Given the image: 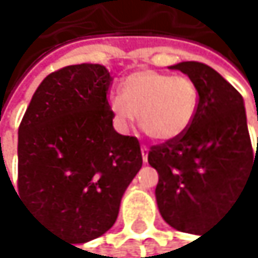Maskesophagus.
<instances>
[{
	"label": "esophagus",
	"instance_id": "obj_1",
	"mask_svg": "<svg viewBox=\"0 0 258 258\" xmlns=\"http://www.w3.org/2000/svg\"><path fill=\"white\" fill-rule=\"evenodd\" d=\"M142 159H144V162H147L148 160V148L145 147V145H142Z\"/></svg>",
	"mask_w": 258,
	"mask_h": 258
}]
</instances>
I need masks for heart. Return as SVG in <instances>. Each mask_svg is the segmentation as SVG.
I'll list each match as a JSON object with an SVG mask.
<instances>
[{"mask_svg": "<svg viewBox=\"0 0 258 258\" xmlns=\"http://www.w3.org/2000/svg\"><path fill=\"white\" fill-rule=\"evenodd\" d=\"M199 104L196 84L185 76L154 70L130 75L122 93L110 96V108L117 125L130 128L139 117L142 130L156 141H173L194 120Z\"/></svg>", "mask_w": 258, "mask_h": 258, "instance_id": "heart-1", "label": "heart"}]
</instances>
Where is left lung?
Segmentation results:
<instances>
[{
	"mask_svg": "<svg viewBox=\"0 0 258 258\" xmlns=\"http://www.w3.org/2000/svg\"><path fill=\"white\" fill-rule=\"evenodd\" d=\"M170 69L196 84L197 111L183 135L151 147L148 163L159 174L156 200L163 220L197 234L258 174V142L252 151L243 98L223 76L196 61Z\"/></svg>",
	"mask_w": 258,
	"mask_h": 258,
	"instance_id": "1",
	"label": "left lung"
}]
</instances>
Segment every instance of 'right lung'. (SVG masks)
I'll return each instance as SVG.
<instances>
[{"instance_id": "obj_1", "label": "right lung", "mask_w": 258, "mask_h": 258, "mask_svg": "<svg viewBox=\"0 0 258 258\" xmlns=\"http://www.w3.org/2000/svg\"><path fill=\"white\" fill-rule=\"evenodd\" d=\"M99 64L67 66L36 88L18 130V192L44 225L85 243L116 222L142 167L135 136L113 128Z\"/></svg>"}]
</instances>
